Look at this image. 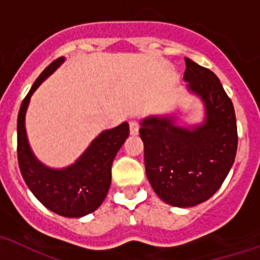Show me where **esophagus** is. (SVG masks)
I'll return each mask as SVG.
<instances>
[{"label":"esophagus","mask_w":260,"mask_h":260,"mask_svg":"<svg viewBox=\"0 0 260 260\" xmlns=\"http://www.w3.org/2000/svg\"><path fill=\"white\" fill-rule=\"evenodd\" d=\"M138 128H140V126H138V122H137L136 119L130 120V133H132L133 136L138 133Z\"/></svg>","instance_id":"34e87169"}]
</instances>
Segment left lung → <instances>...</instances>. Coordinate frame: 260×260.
<instances>
[{
  "instance_id": "left-lung-1",
  "label": "left lung",
  "mask_w": 260,
  "mask_h": 260,
  "mask_svg": "<svg viewBox=\"0 0 260 260\" xmlns=\"http://www.w3.org/2000/svg\"><path fill=\"white\" fill-rule=\"evenodd\" d=\"M184 80L205 103V123L190 130L175 126L172 118L152 116L140 127L149 183L164 202L179 207L210 198L224 183L237 150L235 108L218 77L186 58Z\"/></svg>"
}]
</instances>
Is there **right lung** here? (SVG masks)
<instances>
[{
  "mask_svg": "<svg viewBox=\"0 0 260 260\" xmlns=\"http://www.w3.org/2000/svg\"><path fill=\"white\" fill-rule=\"evenodd\" d=\"M63 59L59 57L40 73L21 103L17 116V160L27 186L44 206L59 216L82 217L94 212L106 198L111 184L112 161L130 130L127 122H123L103 132L81 157L65 170H50L36 160L25 134V111L36 88Z\"/></svg>",
  "mask_w": 260,
  "mask_h": 260,
  "instance_id": "add662e5",
  "label": "right lung"
}]
</instances>
